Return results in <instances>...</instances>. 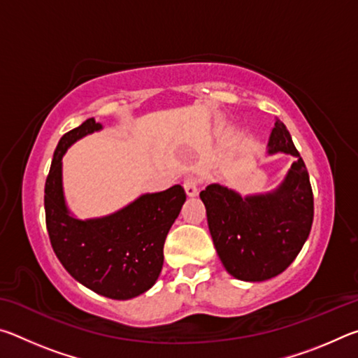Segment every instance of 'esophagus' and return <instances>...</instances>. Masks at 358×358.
Segmentation results:
<instances>
[{"label": "esophagus", "instance_id": "34e87169", "mask_svg": "<svg viewBox=\"0 0 358 358\" xmlns=\"http://www.w3.org/2000/svg\"><path fill=\"white\" fill-rule=\"evenodd\" d=\"M183 186H185L186 196H189V197L197 196V192H199V181L196 178H192V177L185 178Z\"/></svg>", "mask_w": 358, "mask_h": 358}]
</instances>
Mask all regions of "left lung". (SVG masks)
Wrapping results in <instances>:
<instances>
[{
  "instance_id": "left-lung-1",
  "label": "left lung",
  "mask_w": 358,
  "mask_h": 358,
  "mask_svg": "<svg viewBox=\"0 0 358 358\" xmlns=\"http://www.w3.org/2000/svg\"><path fill=\"white\" fill-rule=\"evenodd\" d=\"M266 153L296 161L275 189L241 196L220 183L201 192L217 256L229 275L260 282L282 273L310 235L314 201L310 175L282 121L271 129Z\"/></svg>"
}]
</instances>
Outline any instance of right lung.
I'll list each match as a JSON object with an SVG mask.
<instances>
[{
    "mask_svg": "<svg viewBox=\"0 0 358 358\" xmlns=\"http://www.w3.org/2000/svg\"><path fill=\"white\" fill-rule=\"evenodd\" d=\"M101 129V123L88 118L59 138L45 181V222L53 251L76 281L107 299L129 300L159 278L164 241L186 194L175 185L142 194L110 215L78 220L66 203L63 156L77 141Z\"/></svg>",
    "mask_w": 358,
    "mask_h": 358,
    "instance_id": "obj_1",
    "label": "right lung"
}]
</instances>
